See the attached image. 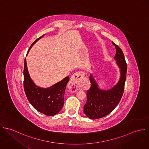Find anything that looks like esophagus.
Here are the masks:
<instances>
[{
    "mask_svg": "<svg viewBox=\"0 0 149 149\" xmlns=\"http://www.w3.org/2000/svg\"><path fill=\"white\" fill-rule=\"evenodd\" d=\"M84 78V74L82 71H78L74 73L71 77V81L68 86L69 89L73 92L80 90L82 85L81 83H82L83 80Z\"/></svg>",
    "mask_w": 149,
    "mask_h": 149,
    "instance_id": "34e87169",
    "label": "esophagus"
}]
</instances>
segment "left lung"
<instances>
[{
  "instance_id": "8db88e82",
  "label": "left lung",
  "mask_w": 149,
  "mask_h": 149,
  "mask_svg": "<svg viewBox=\"0 0 149 149\" xmlns=\"http://www.w3.org/2000/svg\"><path fill=\"white\" fill-rule=\"evenodd\" d=\"M116 49L114 59L119 68L120 78L118 83L109 90L99 87L94 77L91 74L90 88L87 91V102L83 107L85 115L91 119H97L109 114L119 103L122 97L126 81L127 64L122 50L113 43Z\"/></svg>"
}]
</instances>
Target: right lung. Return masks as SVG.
I'll return each mask as SVG.
<instances>
[{
    "label": "right lung",
    "instance_id": "right-lung-1",
    "mask_svg": "<svg viewBox=\"0 0 149 149\" xmlns=\"http://www.w3.org/2000/svg\"><path fill=\"white\" fill-rule=\"evenodd\" d=\"M45 35L33 42L27 54L33 45ZM23 75L24 91L30 104L37 111L46 116H53L57 114L63 106L65 92L70 78L66 77L62 81L47 88L40 87L37 86L31 79L28 71L26 58Z\"/></svg>",
    "mask_w": 149,
    "mask_h": 149
}]
</instances>
